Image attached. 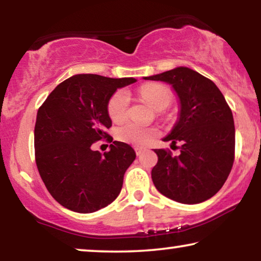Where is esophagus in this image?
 Wrapping results in <instances>:
<instances>
[{
    "instance_id": "34e87169",
    "label": "esophagus",
    "mask_w": 261,
    "mask_h": 261,
    "mask_svg": "<svg viewBox=\"0 0 261 261\" xmlns=\"http://www.w3.org/2000/svg\"><path fill=\"white\" fill-rule=\"evenodd\" d=\"M144 152H145V148L135 147V153H137V155H141Z\"/></svg>"
}]
</instances>
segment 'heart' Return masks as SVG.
Returning a JSON list of instances; mask_svg holds the SVG:
<instances>
[{
    "mask_svg": "<svg viewBox=\"0 0 261 261\" xmlns=\"http://www.w3.org/2000/svg\"><path fill=\"white\" fill-rule=\"evenodd\" d=\"M140 95L155 109L162 110L170 105L171 92L162 84H145L140 88ZM129 95L126 90H117L109 98L107 110L114 122H121L127 117ZM117 140L134 146H145L155 135V129L144 127L135 122H126L117 127Z\"/></svg>",
    "mask_w": 261,
    "mask_h": 261,
    "instance_id": "obj_1",
    "label": "heart"
}]
</instances>
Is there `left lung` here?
Returning <instances> with one entry per match:
<instances>
[{"mask_svg":"<svg viewBox=\"0 0 261 261\" xmlns=\"http://www.w3.org/2000/svg\"><path fill=\"white\" fill-rule=\"evenodd\" d=\"M144 80L170 84L179 99L177 122L163 140L180 142V154L154 149L158 163L152 169L153 184L176 202L206 201L222 188L234 163L235 128L229 106L214 82L189 67Z\"/></svg>","mask_w":261,"mask_h":261,"instance_id":"obj_1","label":"left lung"}]
</instances>
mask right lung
<instances>
[{
  "label": "right lung",
  "instance_id": "right-lung-1",
  "mask_svg": "<svg viewBox=\"0 0 261 261\" xmlns=\"http://www.w3.org/2000/svg\"><path fill=\"white\" fill-rule=\"evenodd\" d=\"M133 77L109 78L74 74L62 82L42 103L34 128L35 162L40 177L59 204L76 213H94L119 196L134 149L113 141L102 156L94 142L112 127L108 101ZM113 141L112 137L107 139Z\"/></svg>",
  "mask_w": 261,
  "mask_h": 261
}]
</instances>
